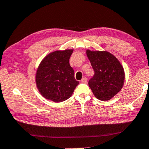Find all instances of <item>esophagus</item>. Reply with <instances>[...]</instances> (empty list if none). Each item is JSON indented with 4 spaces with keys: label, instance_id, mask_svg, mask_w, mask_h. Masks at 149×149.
<instances>
[{
    "label": "esophagus",
    "instance_id": "1",
    "mask_svg": "<svg viewBox=\"0 0 149 149\" xmlns=\"http://www.w3.org/2000/svg\"><path fill=\"white\" fill-rule=\"evenodd\" d=\"M87 81H88V79H87L86 78H83L82 79V80H81V82H82V83H86Z\"/></svg>",
    "mask_w": 149,
    "mask_h": 149
}]
</instances>
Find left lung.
<instances>
[{"instance_id":"left-lung-1","label":"left lung","mask_w":149,"mask_h":149,"mask_svg":"<svg viewBox=\"0 0 149 149\" xmlns=\"http://www.w3.org/2000/svg\"><path fill=\"white\" fill-rule=\"evenodd\" d=\"M95 74L88 81L93 95L101 101H108L120 91L125 82V71L120 61L107 51L86 50Z\"/></svg>"}]
</instances>
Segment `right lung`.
<instances>
[{
    "instance_id": "right-lung-1",
    "label": "right lung",
    "mask_w": 149,
    "mask_h": 149,
    "mask_svg": "<svg viewBox=\"0 0 149 149\" xmlns=\"http://www.w3.org/2000/svg\"><path fill=\"white\" fill-rule=\"evenodd\" d=\"M73 49L52 52L41 61L35 75V82L43 97L59 103L67 100L79 84L69 65Z\"/></svg>"
}]
</instances>
